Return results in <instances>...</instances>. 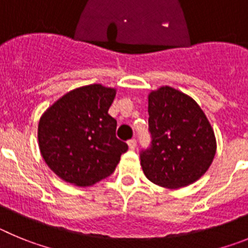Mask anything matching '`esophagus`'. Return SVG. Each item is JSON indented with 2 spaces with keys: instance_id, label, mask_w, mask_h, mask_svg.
Returning <instances> with one entry per match:
<instances>
[{
  "instance_id": "esophagus-1",
  "label": "esophagus",
  "mask_w": 248,
  "mask_h": 248,
  "mask_svg": "<svg viewBox=\"0 0 248 248\" xmlns=\"http://www.w3.org/2000/svg\"><path fill=\"white\" fill-rule=\"evenodd\" d=\"M128 145H129V148L131 149V150H134V149L137 148V140H135V139H130L128 141Z\"/></svg>"
}]
</instances>
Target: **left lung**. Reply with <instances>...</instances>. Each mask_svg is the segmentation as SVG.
<instances>
[{
  "label": "left lung",
  "instance_id": "1",
  "mask_svg": "<svg viewBox=\"0 0 248 248\" xmlns=\"http://www.w3.org/2000/svg\"><path fill=\"white\" fill-rule=\"evenodd\" d=\"M150 145L140 151L145 176L156 185L177 189L199 180L216 153L214 130L189 95L170 87L149 94Z\"/></svg>",
  "mask_w": 248,
  "mask_h": 248
}]
</instances>
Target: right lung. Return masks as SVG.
<instances>
[{
  "label": "right lung",
  "mask_w": 248,
  "mask_h": 248,
  "mask_svg": "<svg viewBox=\"0 0 248 248\" xmlns=\"http://www.w3.org/2000/svg\"><path fill=\"white\" fill-rule=\"evenodd\" d=\"M115 91L100 84L63 95L42 115L38 145L43 159L61 179L93 185L113 174L128 144L117 138V120L108 114Z\"/></svg>",
  "instance_id": "obj_1"
}]
</instances>
